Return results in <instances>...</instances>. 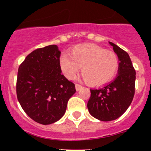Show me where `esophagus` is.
<instances>
[{
    "label": "esophagus",
    "mask_w": 151,
    "mask_h": 151,
    "mask_svg": "<svg viewBox=\"0 0 151 151\" xmlns=\"http://www.w3.org/2000/svg\"><path fill=\"white\" fill-rule=\"evenodd\" d=\"M75 88H76V90H77V91H79V90H81V88H82V86H81V85H79V84H76Z\"/></svg>",
    "instance_id": "34e87169"
}]
</instances>
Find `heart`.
<instances>
[{"instance_id": "1", "label": "heart", "mask_w": 151, "mask_h": 151, "mask_svg": "<svg viewBox=\"0 0 151 151\" xmlns=\"http://www.w3.org/2000/svg\"><path fill=\"white\" fill-rule=\"evenodd\" d=\"M69 55H61L59 66L70 80L75 78L81 66L85 81L93 86H100L112 80L118 70L117 55L94 44L74 46Z\"/></svg>"}]
</instances>
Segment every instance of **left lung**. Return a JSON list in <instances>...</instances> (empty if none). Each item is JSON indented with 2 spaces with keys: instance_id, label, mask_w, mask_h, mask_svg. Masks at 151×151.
<instances>
[{
  "instance_id": "left-lung-1",
  "label": "left lung",
  "mask_w": 151,
  "mask_h": 151,
  "mask_svg": "<svg viewBox=\"0 0 151 151\" xmlns=\"http://www.w3.org/2000/svg\"><path fill=\"white\" fill-rule=\"evenodd\" d=\"M119 59L118 75L112 82L99 88L90 89L87 106L95 118L110 122L121 117L127 110L135 94L136 70L125 51L109 42Z\"/></svg>"
}]
</instances>
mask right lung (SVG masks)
Returning a JSON list of instances; mask_svg holds the SVG:
<instances>
[{"instance_id": "add662e5", "label": "right lung", "mask_w": 151, "mask_h": 151, "mask_svg": "<svg viewBox=\"0 0 151 151\" xmlns=\"http://www.w3.org/2000/svg\"><path fill=\"white\" fill-rule=\"evenodd\" d=\"M61 52L55 45L29 53L18 70L16 94L26 114L39 124H50L64 115L75 85L63 74Z\"/></svg>"}]
</instances>
